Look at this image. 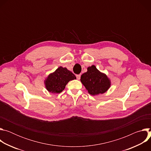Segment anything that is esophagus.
Instances as JSON below:
<instances>
[{
    "mask_svg": "<svg viewBox=\"0 0 151 151\" xmlns=\"http://www.w3.org/2000/svg\"><path fill=\"white\" fill-rule=\"evenodd\" d=\"M76 78L78 80H79L81 78V75H76Z\"/></svg>",
    "mask_w": 151,
    "mask_h": 151,
    "instance_id": "obj_1",
    "label": "esophagus"
}]
</instances>
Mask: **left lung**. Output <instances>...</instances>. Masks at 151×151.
<instances>
[{"mask_svg":"<svg viewBox=\"0 0 151 151\" xmlns=\"http://www.w3.org/2000/svg\"><path fill=\"white\" fill-rule=\"evenodd\" d=\"M81 82L88 93L93 96L103 94L111 87V82L107 76L100 72L94 65L87 68L81 76Z\"/></svg>","mask_w":151,"mask_h":151,"instance_id":"8db88e82","label":"left lung"}]
</instances>
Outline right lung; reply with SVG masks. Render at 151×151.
<instances>
[{"label":"right lung","mask_w":151,"mask_h":151,"mask_svg":"<svg viewBox=\"0 0 151 151\" xmlns=\"http://www.w3.org/2000/svg\"><path fill=\"white\" fill-rule=\"evenodd\" d=\"M75 75L66 68L61 66L50 73L44 81L46 89L51 93H60L64 90L67 83L76 79Z\"/></svg>","instance_id":"add662e5"}]
</instances>
